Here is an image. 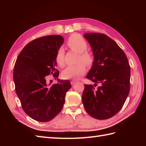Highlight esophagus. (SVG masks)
<instances>
[{
  "label": "esophagus",
  "instance_id": "obj_1",
  "mask_svg": "<svg viewBox=\"0 0 146 146\" xmlns=\"http://www.w3.org/2000/svg\"><path fill=\"white\" fill-rule=\"evenodd\" d=\"M77 83V82L75 81V80H72V81H71V82H70V83H71V85H75V84Z\"/></svg>",
  "mask_w": 146,
  "mask_h": 146
}]
</instances>
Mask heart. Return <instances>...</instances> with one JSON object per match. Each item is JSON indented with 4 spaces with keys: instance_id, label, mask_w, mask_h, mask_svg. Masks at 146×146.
Segmentation results:
<instances>
[{
    "instance_id": "b5f03b06",
    "label": "heart",
    "mask_w": 146,
    "mask_h": 146,
    "mask_svg": "<svg viewBox=\"0 0 146 146\" xmlns=\"http://www.w3.org/2000/svg\"><path fill=\"white\" fill-rule=\"evenodd\" d=\"M68 46L72 50L80 53L78 62L83 61L88 66L93 63V57L90 53L86 51L88 44L87 41L80 35L74 34L68 39ZM55 60L57 64L63 66L65 63L64 50L63 48H60L55 55ZM83 62V63H84ZM82 62L74 66H69L66 68L62 73V76L65 79H77L86 72V66Z\"/></svg>"
}]
</instances>
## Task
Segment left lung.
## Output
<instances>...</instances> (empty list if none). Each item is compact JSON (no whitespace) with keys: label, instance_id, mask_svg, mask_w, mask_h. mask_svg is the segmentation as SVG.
Here are the masks:
<instances>
[{"label":"left lung","instance_id":"left-lung-1","mask_svg":"<svg viewBox=\"0 0 146 146\" xmlns=\"http://www.w3.org/2000/svg\"><path fill=\"white\" fill-rule=\"evenodd\" d=\"M94 55L86 76L94 85H85L82 102L92 117L104 120L120 111L130 91V67L126 55L107 35L85 33Z\"/></svg>","mask_w":146,"mask_h":146}]
</instances>
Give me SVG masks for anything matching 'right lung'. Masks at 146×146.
I'll return each mask as SVG.
<instances>
[{
	"mask_svg": "<svg viewBox=\"0 0 146 146\" xmlns=\"http://www.w3.org/2000/svg\"><path fill=\"white\" fill-rule=\"evenodd\" d=\"M63 42L60 35L34 39L24 47L16 61L13 79L17 96L25 113L39 122L49 121L60 113L66 92L71 88L69 80L58 78V83L54 85L47 82L50 74L58 77L55 55Z\"/></svg>",
	"mask_w": 146,
	"mask_h": 146,
	"instance_id": "obj_1",
	"label": "right lung"
}]
</instances>
